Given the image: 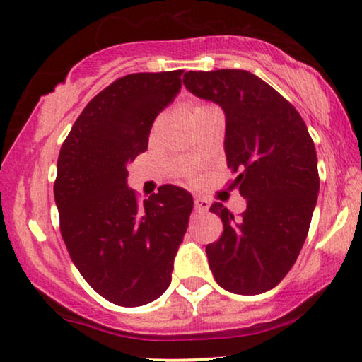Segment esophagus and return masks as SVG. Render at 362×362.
Segmentation results:
<instances>
[{
  "mask_svg": "<svg viewBox=\"0 0 362 362\" xmlns=\"http://www.w3.org/2000/svg\"><path fill=\"white\" fill-rule=\"evenodd\" d=\"M194 207H196L197 212L209 211V201H207L206 197H202V196H196L194 197Z\"/></svg>",
  "mask_w": 362,
  "mask_h": 362,
  "instance_id": "1",
  "label": "esophagus"
}]
</instances>
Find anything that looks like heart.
Instances as JSON below:
<instances>
[{
    "mask_svg": "<svg viewBox=\"0 0 362 362\" xmlns=\"http://www.w3.org/2000/svg\"><path fill=\"white\" fill-rule=\"evenodd\" d=\"M207 108H214V107H211V105H194V107H192V110H191V115H196L197 112L207 110Z\"/></svg>",
    "mask_w": 362,
    "mask_h": 362,
    "instance_id": "heart-1",
    "label": "heart"
}]
</instances>
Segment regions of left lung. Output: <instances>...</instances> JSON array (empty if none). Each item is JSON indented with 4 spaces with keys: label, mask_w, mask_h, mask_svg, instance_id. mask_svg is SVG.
<instances>
[{
    "label": "left lung",
    "mask_w": 362,
    "mask_h": 362,
    "mask_svg": "<svg viewBox=\"0 0 362 362\" xmlns=\"http://www.w3.org/2000/svg\"><path fill=\"white\" fill-rule=\"evenodd\" d=\"M192 95L226 115L227 166L247 209L234 219L214 202L221 239L206 247L217 284L237 295H259L284 280L308 235L320 192L318 160L296 108L274 87L240 69L185 74Z\"/></svg>",
    "instance_id": "obj_1"
}]
</instances>
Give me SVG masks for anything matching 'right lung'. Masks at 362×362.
Returning a JSON list of instances; mask_svg holds the SVG:
<instances>
[{
	"instance_id": "right-lung-1",
	"label": "right lung",
	"mask_w": 362,
	"mask_h": 362,
	"mask_svg": "<svg viewBox=\"0 0 362 362\" xmlns=\"http://www.w3.org/2000/svg\"><path fill=\"white\" fill-rule=\"evenodd\" d=\"M182 71L118 78L92 98L57 160L61 234L87 284L112 303L141 306L171 284L192 196L165 186L138 204L128 163L146 151L155 118L181 90Z\"/></svg>"
}]
</instances>
